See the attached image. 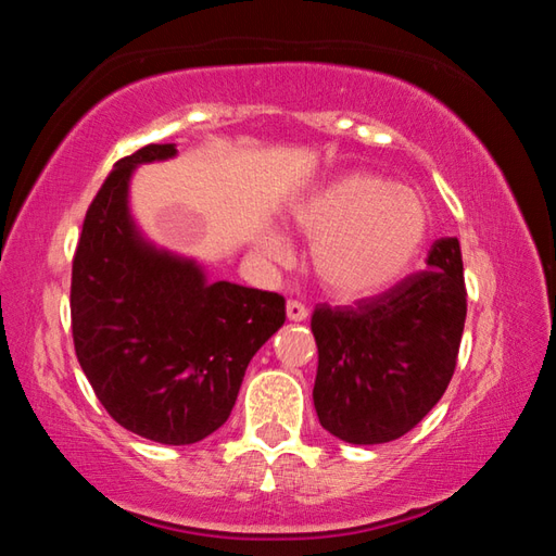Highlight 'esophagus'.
<instances>
[{
	"label": "esophagus",
	"mask_w": 556,
	"mask_h": 556,
	"mask_svg": "<svg viewBox=\"0 0 556 556\" xmlns=\"http://www.w3.org/2000/svg\"><path fill=\"white\" fill-rule=\"evenodd\" d=\"M287 316H289V321H304V318L308 316V308L301 304V301L289 299L287 301Z\"/></svg>",
	"instance_id": "1"
}]
</instances>
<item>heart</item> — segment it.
Returning a JSON list of instances; mask_svg holds the SVG:
<instances>
[{"instance_id": "1", "label": "heart", "mask_w": 556, "mask_h": 556, "mask_svg": "<svg viewBox=\"0 0 556 556\" xmlns=\"http://www.w3.org/2000/svg\"><path fill=\"white\" fill-rule=\"evenodd\" d=\"M296 228L314 240V269L341 299H363L392 287L419 257L429 235L425 199L392 178L343 174L291 208ZM269 260H287L289 240L277 228L260 235Z\"/></svg>"}]
</instances>
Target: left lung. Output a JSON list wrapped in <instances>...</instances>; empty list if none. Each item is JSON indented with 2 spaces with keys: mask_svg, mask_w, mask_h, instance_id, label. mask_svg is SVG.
I'll use <instances>...</instances> for the list:
<instances>
[{
  "mask_svg": "<svg viewBox=\"0 0 556 556\" xmlns=\"http://www.w3.org/2000/svg\"><path fill=\"white\" fill-rule=\"evenodd\" d=\"M466 324L464 260L456 238L431 244L427 269L355 306L318 304L314 407L348 444L407 434L446 392Z\"/></svg>",
  "mask_w": 556,
  "mask_h": 556,
  "instance_id": "left-lung-1",
  "label": "left lung"
}]
</instances>
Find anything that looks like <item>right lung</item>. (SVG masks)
<instances>
[{
  "instance_id": "right-lung-1",
  "label": "right lung",
  "mask_w": 556,
  "mask_h": 556,
  "mask_svg": "<svg viewBox=\"0 0 556 556\" xmlns=\"http://www.w3.org/2000/svg\"><path fill=\"white\" fill-rule=\"evenodd\" d=\"M176 156L147 144L119 159L83 220L73 257L75 355L119 427L159 444H195L228 421L244 370L285 324V296L208 281L156 250L129 213L135 166Z\"/></svg>"
}]
</instances>
